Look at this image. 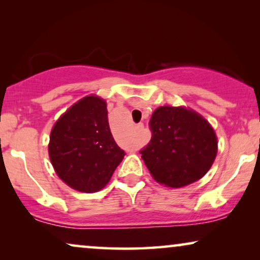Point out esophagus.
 Segmentation results:
<instances>
[{"label":"esophagus","mask_w":260,"mask_h":260,"mask_svg":"<svg viewBox=\"0 0 260 260\" xmlns=\"http://www.w3.org/2000/svg\"><path fill=\"white\" fill-rule=\"evenodd\" d=\"M143 127H144L143 124H138V125L135 127V129H136V131H141L142 129H143Z\"/></svg>","instance_id":"1"}]
</instances>
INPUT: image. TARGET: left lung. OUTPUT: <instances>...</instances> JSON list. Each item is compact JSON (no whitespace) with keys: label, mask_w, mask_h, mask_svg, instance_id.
Here are the masks:
<instances>
[{"label":"left lung","mask_w":260,"mask_h":260,"mask_svg":"<svg viewBox=\"0 0 260 260\" xmlns=\"http://www.w3.org/2000/svg\"><path fill=\"white\" fill-rule=\"evenodd\" d=\"M149 126L151 140L140 151L151 176L180 188L200 180L218 152L214 130L201 115L183 106H159Z\"/></svg>","instance_id":"8db88e82"}]
</instances>
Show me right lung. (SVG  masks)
<instances>
[{"mask_svg":"<svg viewBox=\"0 0 260 260\" xmlns=\"http://www.w3.org/2000/svg\"><path fill=\"white\" fill-rule=\"evenodd\" d=\"M48 154L67 186L84 193L104 188L125 155L110 131L104 99L87 95L71 106L53 126Z\"/></svg>","mask_w":260,"mask_h":260,"instance_id":"obj_1","label":"right lung"}]
</instances>
